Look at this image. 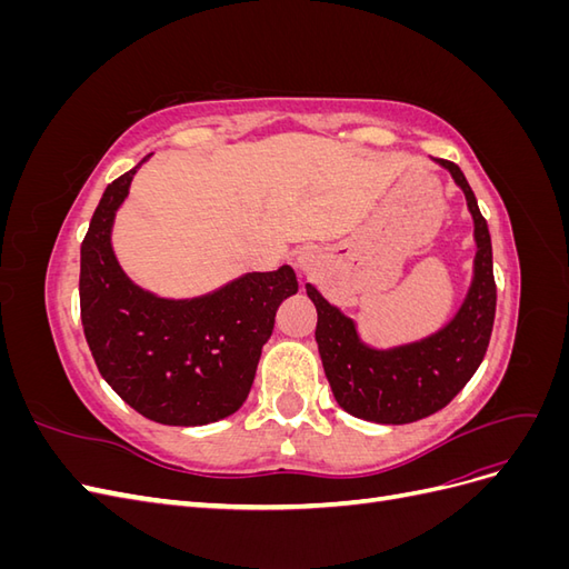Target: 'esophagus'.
<instances>
[{
  "label": "esophagus",
  "mask_w": 569,
  "mask_h": 569,
  "mask_svg": "<svg viewBox=\"0 0 569 569\" xmlns=\"http://www.w3.org/2000/svg\"><path fill=\"white\" fill-rule=\"evenodd\" d=\"M301 266H303V261H301Z\"/></svg>",
  "instance_id": "1"
}]
</instances>
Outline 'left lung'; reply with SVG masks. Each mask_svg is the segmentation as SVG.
<instances>
[{
    "label": "left lung",
    "instance_id": "left-lung-1",
    "mask_svg": "<svg viewBox=\"0 0 569 569\" xmlns=\"http://www.w3.org/2000/svg\"><path fill=\"white\" fill-rule=\"evenodd\" d=\"M435 161L449 168L456 184L465 192L477 242L475 278L468 299L443 330L406 347L377 351L358 339L351 318L327 303L316 287L306 284V295L318 311L316 341L327 382L343 410L368 422L406 425L449 406L485 360L491 339L496 282L487 220L479 213L475 192L462 170L453 161Z\"/></svg>",
    "mask_w": 569,
    "mask_h": 569
}]
</instances>
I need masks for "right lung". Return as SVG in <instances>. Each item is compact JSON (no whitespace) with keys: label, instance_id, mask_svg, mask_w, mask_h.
Returning <instances> with one entry per match:
<instances>
[{"label":"right lung","instance_id":"right-lung-1","mask_svg":"<svg viewBox=\"0 0 569 569\" xmlns=\"http://www.w3.org/2000/svg\"><path fill=\"white\" fill-rule=\"evenodd\" d=\"M144 161L104 189L82 239V330L101 377L140 416L176 427L209 425L247 401L274 313L299 282L282 266L184 301L130 282L113 256L111 228Z\"/></svg>","mask_w":569,"mask_h":569}]
</instances>
